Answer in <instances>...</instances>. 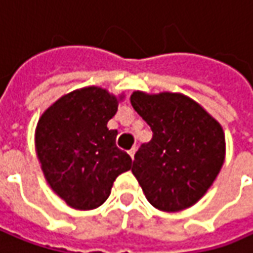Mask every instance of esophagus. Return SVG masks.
Returning <instances> with one entry per match:
<instances>
[{"label": "esophagus", "instance_id": "1", "mask_svg": "<svg viewBox=\"0 0 253 253\" xmlns=\"http://www.w3.org/2000/svg\"><path fill=\"white\" fill-rule=\"evenodd\" d=\"M128 153H129V155H131V158L134 160V155H135V153H136V148H135V147H132V148H131V150H129Z\"/></svg>", "mask_w": 253, "mask_h": 253}]
</instances>
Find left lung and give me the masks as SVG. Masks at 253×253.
I'll return each instance as SVG.
<instances>
[{
    "instance_id": "1",
    "label": "left lung",
    "mask_w": 253,
    "mask_h": 253,
    "mask_svg": "<svg viewBox=\"0 0 253 253\" xmlns=\"http://www.w3.org/2000/svg\"><path fill=\"white\" fill-rule=\"evenodd\" d=\"M131 105L153 131L132 164L147 200L167 213L191 208L208 193L225 163L222 125L183 93L135 90Z\"/></svg>"
}]
</instances>
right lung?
Returning <instances> with one entry per match:
<instances>
[{
  "instance_id": "1",
  "label": "right lung",
  "mask_w": 253,
  "mask_h": 253,
  "mask_svg": "<svg viewBox=\"0 0 253 253\" xmlns=\"http://www.w3.org/2000/svg\"><path fill=\"white\" fill-rule=\"evenodd\" d=\"M122 99L124 93L86 86L51 103L37 122L34 145L42 171L70 208H99L118 175L131 170V157L115 144L118 132L108 128Z\"/></svg>"
}]
</instances>
